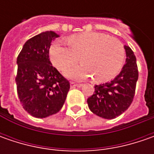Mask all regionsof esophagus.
<instances>
[{
  "label": "esophagus",
  "mask_w": 154,
  "mask_h": 154,
  "mask_svg": "<svg viewBox=\"0 0 154 154\" xmlns=\"http://www.w3.org/2000/svg\"><path fill=\"white\" fill-rule=\"evenodd\" d=\"M70 86H71L72 88H74V87H80V86H81V84H76V83H74V82H71V83H70Z\"/></svg>",
  "instance_id": "34e87169"
}]
</instances>
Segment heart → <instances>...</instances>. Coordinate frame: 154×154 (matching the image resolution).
<instances>
[{"mask_svg":"<svg viewBox=\"0 0 154 154\" xmlns=\"http://www.w3.org/2000/svg\"><path fill=\"white\" fill-rule=\"evenodd\" d=\"M61 41L53 42L49 49L51 63L60 71L73 67L78 62L82 66L70 69L66 75L75 79L92 77L95 83L112 80L120 73L124 63L125 51L122 43L103 33L82 32Z\"/></svg>","mask_w":154,"mask_h":154,"instance_id":"heart-1","label":"heart"}]
</instances>
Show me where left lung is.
<instances>
[{"label":"left lung","mask_w":154,"mask_h":154,"mask_svg":"<svg viewBox=\"0 0 154 154\" xmlns=\"http://www.w3.org/2000/svg\"><path fill=\"white\" fill-rule=\"evenodd\" d=\"M126 63L115 79L107 83L94 86L95 90L87 98L88 107L92 113L105 119H113L122 114L133 101L138 68L133 51L124 46Z\"/></svg>","instance_id":"8db88e82"}]
</instances>
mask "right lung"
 <instances>
[{"label":"right lung","instance_id":"add662e5","mask_svg":"<svg viewBox=\"0 0 154 154\" xmlns=\"http://www.w3.org/2000/svg\"><path fill=\"white\" fill-rule=\"evenodd\" d=\"M57 35L45 32L27 40L17 57V93L23 108L32 116L45 118L64 104L70 84L51 64L49 49Z\"/></svg>","mask_w":154,"mask_h":154}]
</instances>
